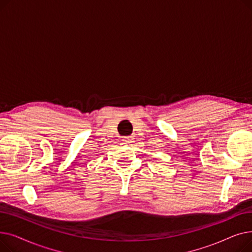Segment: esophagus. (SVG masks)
Returning a JSON list of instances; mask_svg holds the SVG:
<instances>
[{"instance_id":"1","label":"esophagus","mask_w":252,"mask_h":252,"mask_svg":"<svg viewBox=\"0 0 252 252\" xmlns=\"http://www.w3.org/2000/svg\"><path fill=\"white\" fill-rule=\"evenodd\" d=\"M133 140H134V138L131 137V136H127V137H123V142L125 143V144H129V143H131L133 142Z\"/></svg>"}]
</instances>
